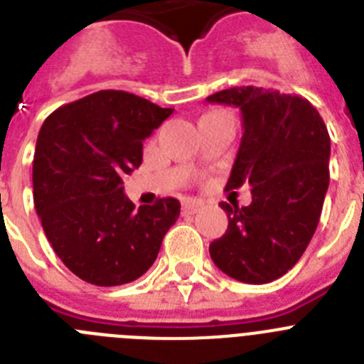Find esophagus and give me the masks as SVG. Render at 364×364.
<instances>
[{"label": "esophagus", "mask_w": 364, "mask_h": 364, "mask_svg": "<svg viewBox=\"0 0 364 364\" xmlns=\"http://www.w3.org/2000/svg\"><path fill=\"white\" fill-rule=\"evenodd\" d=\"M202 208V202L200 200H186L182 204V215H195L198 213Z\"/></svg>", "instance_id": "1"}]
</instances>
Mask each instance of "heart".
<instances>
[{
  "label": "heart",
  "mask_w": 364,
  "mask_h": 364,
  "mask_svg": "<svg viewBox=\"0 0 364 364\" xmlns=\"http://www.w3.org/2000/svg\"><path fill=\"white\" fill-rule=\"evenodd\" d=\"M205 117H228V118H233V117H231V114H230V112H226V111H213V112H208Z\"/></svg>",
  "instance_id": "obj_1"
}]
</instances>
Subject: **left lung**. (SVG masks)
Returning <instances> with one entry per match:
<instances>
[{
    "instance_id": "1",
    "label": "left lung",
    "mask_w": 364,
    "mask_h": 364,
    "mask_svg": "<svg viewBox=\"0 0 364 364\" xmlns=\"http://www.w3.org/2000/svg\"><path fill=\"white\" fill-rule=\"evenodd\" d=\"M242 114V140L226 189L252 186V204L220 202L228 230L210 244L218 269L266 284L297 264L314 237L330 184V134L306 98L262 87L208 96Z\"/></svg>"
}]
</instances>
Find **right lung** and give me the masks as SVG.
<instances>
[{"label": "right lung", "mask_w": 364, "mask_h": 364, "mask_svg": "<svg viewBox=\"0 0 364 364\" xmlns=\"http://www.w3.org/2000/svg\"><path fill=\"white\" fill-rule=\"evenodd\" d=\"M173 111L131 92L98 91L41 125L34 208L56 255L82 281L120 286L142 277L178 218L176 198L134 210L122 186L142 164L144 140Z\"/></svg>", "instance_id": "1"}]
</instances>
